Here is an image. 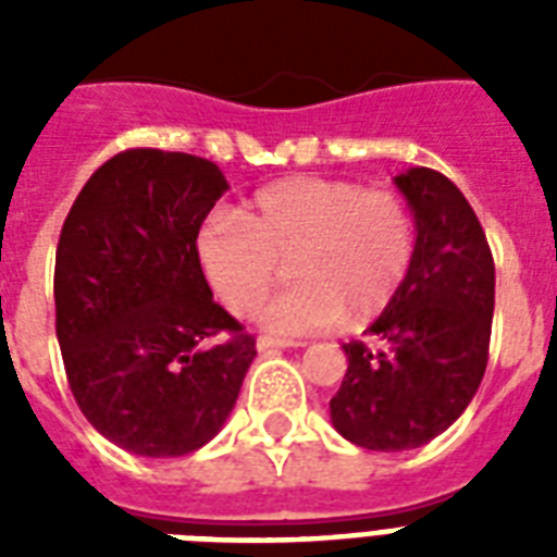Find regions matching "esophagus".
<instances>
[{"label": "esophagus", "mask_w": 557, "mask_h": 557, "mask_svg": "<svg viewBox=\"0 0 557 557\" xmlns=\"http://www.w3.org/2000/svg\"><path fill=\"white\" fill-rule=\"evenodd\" d=\"M286 347H300V344H295V341L271 338V335H260V338H257V349H260V352H269V349H286Z\"/></svg>", "instance_id": "obj_1"}]
</instances>
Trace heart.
<instances>
[{"mask_svg": "<svg viewBox=\"0 0 557 557\" xmlns=\"http://www.w3.org/2000/svg\"><path fill=\"white\" fill-rule=\"evenodd\" d=\"M201 271L236 314L257 312L292 269L295 288L262 309L277 335L375 321L405 286L416 257L413 210L398 193L349 178L292 176L262 187L239 216L208 219L196 243Z\"/></svg>", "mask_w": 557, "mask_h": 557, "instance_id": "obj_1", "label": "heart"}]
</instances>
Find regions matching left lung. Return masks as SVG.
<instances>
[{"instance_id": "obj_1", "label": "left lung", "mask_w": 557, "mask_h": 557, "mask_svg": "<svg viewBox=\"0 0 557 557\" xmlns=\"http://www.w3.org/2000/svg\"><path fill=\"white\" fill-rule=\"evenodd\" d=\"M416 219V257L396 300L364 341L344 344L347 375L332 396L335 431L358 448H419L471 405L494 318V260L459 187L431 168L398 173Z\"/></svg>"}]
</instances>
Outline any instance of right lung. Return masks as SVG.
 Returning <instances> with one entry per match:
<instances>
[{
  "mask_svg": "<svg viewBox=\"0 0 557 557\" xmlns=\"http://www.w3.org/2000/svg\"><path fill=\"white\" fill-rule=\"evenodd\" d=\"M225 190L213 161L126 150L91 173L60 231L54 306L69 387L91 428L138 457L208 445L257 356L196 253Z\"/></svg>",
  "mask_w": 557,
  "mask_h": 557,
  "instance_id": "obj_1",
  "label": "right lung"
}]
</instances>
